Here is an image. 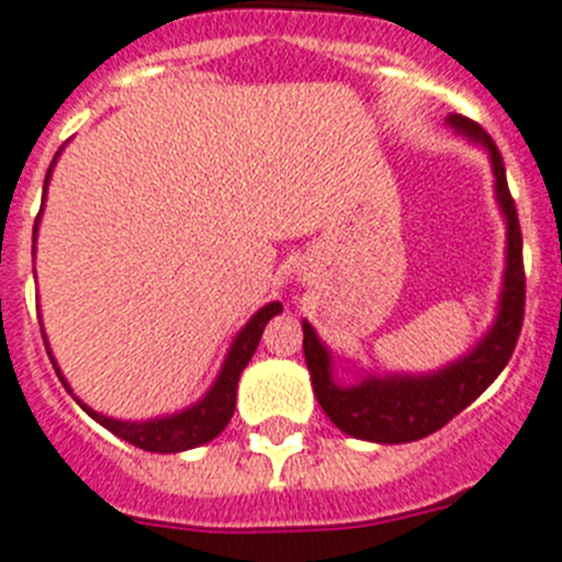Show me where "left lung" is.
I'll return each instance as SVG.
<instances>
[{
    "label": "left lung",
    "mask_w": 562,
    "mask_h": 562,
    "mask_svg": "<svg viewBox=\"0 0 562 562\" xmlns=\"http://www.w3.org/2000/svg\"><path fill=\"white\" fill-rule=\"evenodd\" d=\"M447 124L472 144L484 146L495 175V198L506 221V271L497 316L475 348L447 368L432 373H364L353 384L336 382L334 356L322 345L308 322H302V350L311 370L316 402L341 432L362 441L407 443L441 429L501 375L524 325V237H520L515 200L506 187L504 158L497 153L495 140L475 121L450 115Z\"/></svg>",
    "instance_id": "obj_1"
}]
</instances>
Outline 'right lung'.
<instances>
[{"instance_id":"right-lung-1","label":"right lung","mask_w":562,"mask_h":562,"mask_svg":"<svg viewBox=\"0 0 562 562\" xmlns=\"http://www.w3.org/2000/svg\"><path fill=\"white\" fill-rule=\"evenodd\" d=\"M56 164V160H53ZM53 164L47 169V178H45V192H47V183H50V175H53ZM38 228V221H36ZM36 228H33V240H36ZM282 311L280 302H268L262 305L251 319L243 325V330L234 336L232 348H228L226 359H223V368L214 379V384L209 387V393L200 402H194L192 407L180 409V413H172V416H160V418H146V422H121V418H110V416H101L95 413L92 407H87L85 402L78 396V404L85 409L87 416L95 418L101 427H106L110 432H115L119 438L130 441L133 447H140L146 452H183V450H192V447H200V443L212 441L217 438L226 429V424L232 422L234 416V404H237V382H240V373L246 370V364L251 362L254 350L260 345V336L266 330L268 319L277 316ZM50 353V350H47ZM50 362L56 368L58 379L70 390V384L65 382V375L58 370L56 359L50 353ZM72 393V390H70Z\"/></svg>"}]
</instances>
